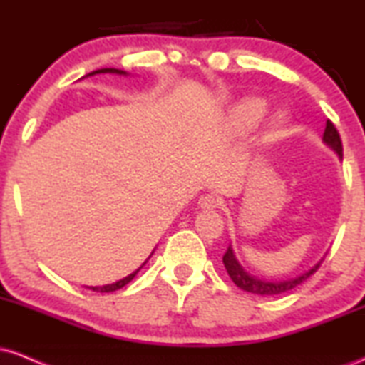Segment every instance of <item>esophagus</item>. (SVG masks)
I'll return each instance as SVG.
<instances>
[{"label":"esophagus","mask_w":365,"mask_h":365,"mask_svg":"<svg viewBox=\"0 0 365 365\" xmlns=\"http://www.w3.org/2000/svg\"><path fill=\"white\" fill-rule=\"evenodd\" d=\"M220 206V199L216 195L206 194V195H200L199 197V207L200 209H216Z\"/></svg>","instance_id":"1"}]
</instances>
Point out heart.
Returning <instances> with one entry per match:
<instances>
[{
    "instance_id": "1",
    "label": "heart",
    "mask_w": 365,
    "mask_h": 365,
    "mask_svg": "<svg viewBox=\"0 0 365 365\" xmlns=\"http://www.w3.org/2000/svg\"><path fill=\"white\" fill-rule=\"evenodd\" d=\"M264 113H266V103L259 98H249L245 101H242L238 106L233 110V127H235L237 132H249L252 130L259 121L262 120ZM284 123H287V116L283 113H278L273 118L269 120V125H267V133H269L271 139L278 137L284 128Z\"/></svg>"
}]
</instances>
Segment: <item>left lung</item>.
Listing matches in <instances>:
<instances>
[{
    "label": "left lung",
    "mask_w": 365,
    "mask_h": 365,
    "mask_svg": "<svg viewBox=\"0 0 365 365\" xmlns=\"http://www.w3.org/2000/svg\"><path fill=\"white\" fill-rule=\"evenodd\" d=\"M322 140H324L326 144H328L329 148L338 154V156L343 158V145H341L340 133H338L336 127H334L329 120L326 121V128H324V135H322ZM321 262H322V259L316 264V266L311 267L309 271H305V273H302L300 276H297V278L283 279V282H264V279H259V278H255V276L247 273L244 267L238 264L235 254H233V250H232V247H228V250H226L223 255V264H225L226 271H228L230 278H232V282L235 283L238 288H242V290H245L249 293H255V295H278V293H284V292L292 290V288L299 287L300 283H304L309 276L316 273V271L319 269Z\"/></svg>",
    "instance_id": "obj_1"
}]
</instances>
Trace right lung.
<instances>
[{
	"instance_id": "obj_1",
	"label": "right lung",
	"mask_w": 365,
	"mask_h": 365,
	"mask_svg": "<svg viewBox=\"0 0 365 365\" xmlns=\"http://www.w3.org/2000/svg\"><path fill=\"white\" fill-rule=\"evenodd\" d=\"M96 73H118V75H127V72H123V70H116V68H101V70H96V72H92V73H89V75H96ZM89 75H86V77H89ZM149 257H150V255H149ZM144 264H145V262H144ZM144 264H142V266H144ZM142 266H140V267H142ZM140 267H139V269H137V271H133L132 274H128L127 278L120 279V282H116V283L104 284V287H87V288H91L92 292H101V293H110V292L120 290V288H123L125 284L130 283L133 278H135V274L139 273Z\"/></svg>"
}]
</instances>
